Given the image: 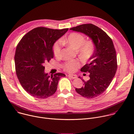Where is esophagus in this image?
<instances>
[{
    "label": "esophagus",
    "mask_w": 134,
    "mask_h": 134,
    "mask_svg": "<svg viewBox=\"0 0 134 134\" xmlns=\"http://www.w3.org/2000/svg\"><path fill=\"white\" fill-rule=\"evenodd\" d=\"M67 76H68V77H69L70 78H71L72 79H76V77H76V75H72V74H68V75H67Z\"/></svg>",
    "instance_id": "34e87169"
}]
</instances>
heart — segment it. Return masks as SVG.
Masks as SVG:
<instances>
[{
    "label": "heart",
    "instance_id": "b5f03b06",
    "mask_svg": "<svg viewBox=\"0 0 134 134\" xmlns=\"http://www.w3.org/2000/svg\"><path fill=\"white\" fill-rule=\"evenodd\" d=\"M62 42L77 50L79 57L84 60L90 59L95 51V45L92 40L85 41V37L84 35L73 32L65 39H62V42L57 41L54 43L52 50L54 55L57 58H59L61 56ZM80 65V60L75 59L66 62L63 65V68L67 71L73 72L77 70Z\"/></svg>",
    "mask_w": 134,
    "mask_h": 134
}]
</instances>
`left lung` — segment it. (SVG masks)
Instances as JSON below:
<instances>
[{
	"label": "left lung",
	"instance_id": "obj_1",
	"mask_svg": "<svg viewBox=\"0 0 134 134\" xmlns=\"http://www.w3.org/2000/svg\"><path fill=\"white\" fill-rule=\"evenodd\" d=\"M70 30L85 34L94 43L95 51L90 59L91 63L85 65L81 69L82 72H89L90 80L85 81L82 79L84 82V86L76 88L75 90L84 98H95L107 90L116 74L117 69L116 49L108 34L92 24L80 25Z\"/></svg>",
	"mask_w": 134,
	"mask_h": 134
}]
</instances>
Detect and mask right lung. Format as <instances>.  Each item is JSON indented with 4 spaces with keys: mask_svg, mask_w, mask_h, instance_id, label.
I'll return each instance as SVG.
<instances>
[{
    "mask_svg": "<svg viewBox=\"0 0 134 134\" xmlns=\"http://www.w3.org/2000/svg\"><path fill=\"white\" fill-rule=\"evenodd\" d=\"M68 30L38 27L26 33L18 43L14 57L16 74L31 96L38 99L52 96L60 79L66 76L61 72L49 76L44 72V65L53 58L55 42Z\"/></svg>",
    "mask_w": 134,
    "mask_h": 134,
    "instance_id": "obj_1",
    "label": "right lung"
}]
</instances>
